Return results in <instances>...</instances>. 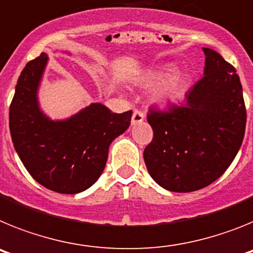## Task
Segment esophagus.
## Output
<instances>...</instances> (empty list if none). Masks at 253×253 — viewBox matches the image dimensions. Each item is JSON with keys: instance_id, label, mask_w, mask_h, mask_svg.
<instances>
[{"instance_id": "1", "label": "esophagus", "mask_w": 253, "mask_h": 253, "mask_svg": "<svg viewBox=\"0 0 253 253\" xmlns=\"http://www.w3.org/2000/svg\"><path fill=\"white\" fill-rule=\"evenodd\" d=\"M144 122V114L139 110H134L133 116H131V125H137Z\"/></svg>"}]
</instances>
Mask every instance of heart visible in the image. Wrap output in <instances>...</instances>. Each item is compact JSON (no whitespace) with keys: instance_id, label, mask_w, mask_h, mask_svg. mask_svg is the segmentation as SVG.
<instances>
[{"instance_id":"heart-1","label":"heart","mask_w":253,"mask_h":253,"mask_svg":"<svg viewBox=\"0 0 253 253\" xmlns=\"http://www.w3.org/2000/svg\"><path fill=\"white\" fill-rule=\"evenodd\" d=\"M172 71V66L158 67L147 69L137 78V84L142 87H152L149 100L156 105H167L175 101L184 92L186 87V77L184 73Z\"/></svg>"}]
</instances>
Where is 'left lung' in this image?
I'll use <instances>...</instances> for the list:
<instances>
[{"instance_id": "obj_1", "label": "left lung", "mask_w": 253, "mask_h": 253, "mask_svg": "<svg viewBox=\"0 0 253 253\" xmlns=\"http://www.w3.org/2000/svg\"><path fill=\"white\" fill-rule=\"evenodd\" d=\"M204 77L185 102L147 115L153 139L143 157L163 189L190 193L219 178L233 162L246 129L242 84L234 67L215 50L203 48Z\"/></svg>"}]
</instances>
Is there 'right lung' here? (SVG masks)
I'll return each instance as SVG.
<instances>
[{
	"label": "right lung",
	"mask_w": 253,
	"mask_h": 253,
	"mask_svg": "<svg viewBox=\"0 0 253 253\" xmlns=\"http://www.w3.org/2000/svg\"><path fill=\"white\" fill-rule=\"evenodd\" d=\"M48 60L42 53L22 69L10 106L11 138L40 185L59 194H78L99 180L111 142L129 128L133 113L115 114L93 102L67 119L51 120L38 97Z\"/></svg>",
	"instance_id": "right-lung-1"
}]
</instances>
